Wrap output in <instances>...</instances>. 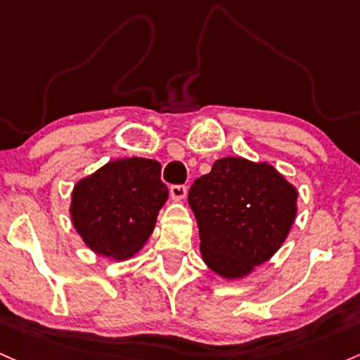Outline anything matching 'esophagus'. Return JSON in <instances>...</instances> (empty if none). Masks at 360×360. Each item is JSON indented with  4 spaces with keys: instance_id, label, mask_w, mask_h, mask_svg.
<instances>
[{
    "instance_id": "1",
    "label": "esophagus",
    "mask_w": 360,
    "mask_h": 360,
    "mask_svg": "<svg viewBox=\"0 0 360 360\" xmlns=\"http://www.w3.org/2000/svg\"><path fill=\"white\" fill-rule=\"evenodd\" d=\"M171 198L176 201L186 198V186H171Z\"/></svg>"
}]
</instances>
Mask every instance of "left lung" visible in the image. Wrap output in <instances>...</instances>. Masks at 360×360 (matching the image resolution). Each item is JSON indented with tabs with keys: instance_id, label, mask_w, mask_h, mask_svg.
I'll list each match as a JSON object with an SVG mask.
<instances>
[{
	"instance_id": "left-lung-1",
	"label": "left lung",
	"mask_w": 360,
	"mask_h": 360,
	"mask_svg": "<svg viewBox=\"0 0 360 360\" xmlns=\"http://www.w3.org/2000/svg\"><path fill=\"white\" fill-rule=\"evenodd\" d=\"M297 196V188L268 162L215 160L188 195L203 263L224 280L246 278L285 243Z\"/></svg>"
}]
</instances>
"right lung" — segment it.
I'll list each match as a JSON object with an SVG mask.
<instances>
[{
    "label": "right lung",
    "instance_id": "1",
    "mask_svg": "<svg viewBox=\"0 0 360 360\" xmlns=\"http://www.w3.org/2000/svg\"><path fill=\"white\" fill-rule=\"evenodd\" d=\"M167 198L159 162L110 160L73 186L71 224L90 251L126 262L147 244Z\"/></svg>",
    "mask_w": 360,
    "mask_h": 360
}]
</instances>
